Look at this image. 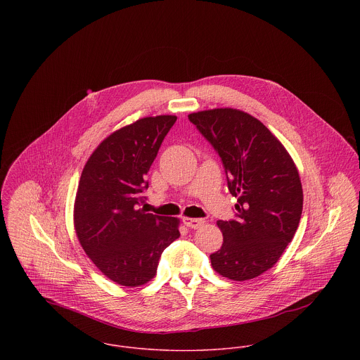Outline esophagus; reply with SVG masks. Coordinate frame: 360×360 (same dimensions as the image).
Returning a JSON list of instances; mask_svg holds the SVG:
<instances>
[{
	"mask_svg": "<svg viewBox=\"0 0 360 360\" xmlns=\"http://www.w3.org/2000/svg\"><path fill=\"white\" fill-rule=\"evenodd\" d=\"M183 223L190 229H200L205 223V220L197 217H183Z\"/></svg>",
	"mask_w": 360,
	"mask_h": 360,
	"instance_id": "obj_1",
	"label": "esophagus"
}]
</instances>
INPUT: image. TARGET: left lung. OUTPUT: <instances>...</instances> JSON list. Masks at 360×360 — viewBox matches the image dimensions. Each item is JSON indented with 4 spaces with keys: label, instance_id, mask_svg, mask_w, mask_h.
Returning a JSON list of instances; mask_svg holds the SVG:
<instances>
[{
    "label": "left lung",
    "instance_id": "1",
    "mask_svg": "<svg viewBox=\"0 0 360 360\" xmlns=\"http://www.w3.org/2000/svg\"><path fill=\"white\" fill-rule=\"evenodd\" d=\"M188 119L220 156L236 219L219 220L221 248L210 255L214 271L234 281L273 267L298 229L304 193L284 146L257 117L233 108L194 112Z\"/></svg>",
    "mask_w": 360,
    "mask_h": 360
}]
</instances>
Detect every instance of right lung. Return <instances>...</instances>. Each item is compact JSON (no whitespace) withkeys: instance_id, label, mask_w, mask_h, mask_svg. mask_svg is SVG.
<instances>
[{"instance_id":"1","label":"right lung","mask_w":360,"mask_h":360,"mask_svg":"<svg viewBox=\"0 0 360 360\" xmlns=\"http://www.w3.org/2000/svg\"><path fill=\"white\" fill-rule=\"evenodd\" d=\"M176 119L143 117L113 131L82 172L75 230L87 257L116 284L139 287L153 280L162 252L180 237L177 217L139 209L148 188L146 176Z\"/></svg>"}]
</instances>
